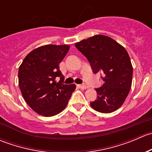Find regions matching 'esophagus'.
I'll return each instance as SVG.
<instances>
[{"mask_svg": "<svg viewBox=\"0 0 152 152\" xmlns=\"http://www.w3.org/2000/svg\"><path fill=\"white\" fill-rule=\"evenodd\" d=\"M79 87H80L81 89H82V90H86V89L87 88V87L85 85V84H82V85H79Z\"/></svg>", "mask_w": 152, "mask_h": 152, "instance_id": "1", "label": "esophagus"}]
</instances>
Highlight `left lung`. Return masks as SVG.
Instances as JSON below:
<instances>
[{"mask_svg": "<svg viewBox=\"0 0 152 152\" xmlns=\"http://www.w3.org/2000/svg\"><path fill=\"white\" fill-rule=\"evenodd\" d=\"M75 46L90 62L94 73L101 72L103 85L96 89L97 99L92 108L110 113L125 102L132 82L133 68L125 48L105 35L95 36L76 42Z\"/></svg>", "mask_w": 152, "mask_h": 152, "instance_id": "8db88e82", "label": "left lung"}]
</instances>
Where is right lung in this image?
<instances>
[{
  "label": "right lung",
  "instance_id": "right-lung-1",
  "mask_svg": "<svg viewBox=\"0 0 152 152\" xmlns=\"http://www.w3.org/2000/svg\"><path fill=\"white\" fill-rule=\"evenodd\" d=\"M69 49L68 45H42L31 50L20 65V90L27 104L39 115L51 117L60 113L76 89L75 84H62L65 76L59 65Z\"/></svg>",
  "mask_w": 152,
  "mask_h": 152
}]
</instances>
